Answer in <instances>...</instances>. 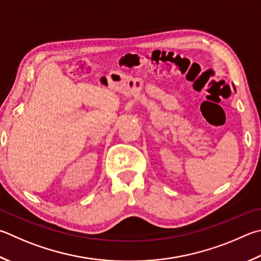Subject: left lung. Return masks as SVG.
I'll return each instance as SVG.
<instances>
[{
	"label": "left lung",
	"instance_id": "left-lung-1",
	"mask_svg": "<svg viewBox=\"0 0 261 261\" xmlns=\"http://www.w3.org/2000/svg\"><path fill=\"white\" fill-rule=\"evenodd\" d=\"M234 89H235V88H234Z\"/></svg>",
	"mask_w": 261,
	"mask_h": 261
}]
</instances>
